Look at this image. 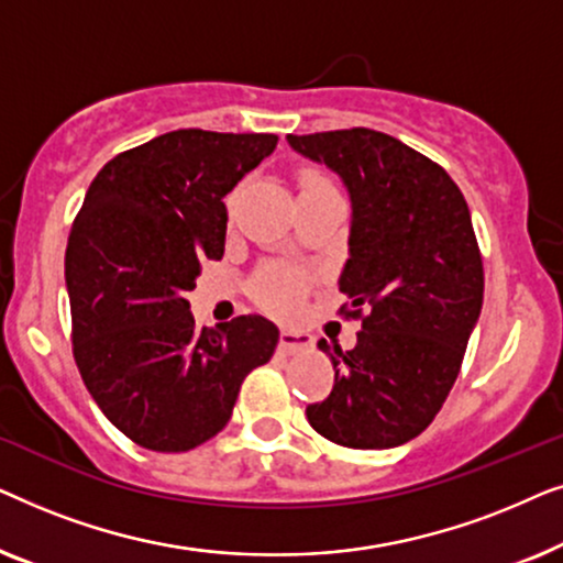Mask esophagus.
<instances>
[{
    "instance_id": "34e87169",
    "label": "esophagus",
    "mask_w": 563,
    "mask_h": 563,
    "mask_svg": "<svg viewBox=\"0 0 563 563\" xmlns=\"http://www.w3.org/2000/svg\"><path fill=\"white\" fill-rule=\"evenodd\" d=\"M312 345V335L307 333H299V330H282L279 335V349L284 353H297V351H305Z\"/></svg>"
}]
</instances>
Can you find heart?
<instances>
[{
	"instance_id": "b5f03b06",
	"label": "heart",
	"mask_w": 563,
	"mask_h": 563,
	"mask_svg": "<svg viewBox=\"0 0 563 563\" xmlns=\"http://www.w3.org/2000/svg\"><path fill=\"white\" fill-rule=\"evenodd\" d=\"M325 189H333V184H330L320 172L307 168V172L299 174V195H302V191H325ZM253 295H256L258 302L268 307V310L291 312L297 310L299 302H302L305 279L302 274L295 272V268L268 266L266 272L258 276L256 284H253Z\"/></svg>"
}]
</instances>
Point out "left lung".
<instances>
[{
	"mask_svg": "<svg viewBox=\"0 0 563 563\" xmlns=\"http://www.w3.org/2000/svg\"><path fill=\"white\" fill-rule=\"evenodd\" d=\"M287 141L341 176L353 210L338 287L351 299L341 312L361 320L358 343H318L335 384L307 420L345 449H395L433 422L479 320L472 214L445 168L387 133L351 128Z\"/></svg>",
	"mask_w": 563,
	"mask_h": 563,
	"instance_id": "8db88e82",
	"label": "left lung"
}]
</instances>
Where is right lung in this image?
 <instances>
[{
    "mask_svg": "<svg viewBox=\"0 0 563 563\" xmlns=\"http://www.w3.org/2000/svg\"><path fill=\"white\" fill-rule=\"evenodd\" d=\"M272 133L174 130L130 148L89 184L66 245L79 374L120 433L191 451L228 426L238 391L279 330L261 314L197 328L187 295L225 251L222 197L272 156Z\"/></svg>",
    "mask_w": 563,
    "mask_h": 563,
    "instance_id": "add662e5",
    "label": "right lung"
}]
</instances>
